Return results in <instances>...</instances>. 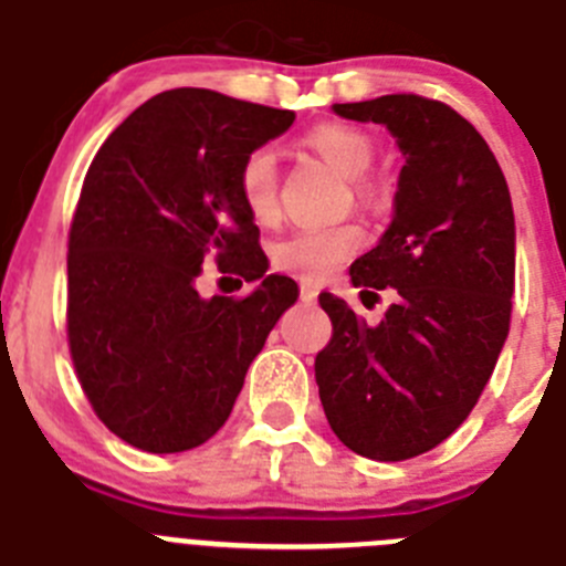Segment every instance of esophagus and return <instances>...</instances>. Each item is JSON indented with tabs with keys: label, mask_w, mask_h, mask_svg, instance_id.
Segmentation results:
<instances>
[{
	"label": "esophagus",
	"mask_w": 566,
	"mask_h": 566,
	"mask_svg": "<svg viewBox=\"0 0 566 566\" xmlns=\"http://www.w3.org/2000/svg\"><path fill=\"white\" fill-rule=\"evenodd\" d=\"M316 296H318V290H316V284H311V282H302L298 284V298H302V302H316Z\"/></svg>",
	"instance_id": "34e87169"
}]
</instances>
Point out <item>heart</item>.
I'll list each match as a JSON object with an SVG mask.
<instances>
[{"instance_id": "obj_1", "label": "heart", "mask_w": 566, "mask_h": 566, "mask_svg": "<svg viewBox=\"0 0 566 566\" xmlns=\"http://www.w3.org/2000/svg\"><path fill=\"white\" fill-rule=\"evenodd\" d=\"M298 145L307 154L318 156L324 165H331L336 174L347 176V188H350L356 205H361L365 210L381 208L385 190L367 174V167L373 165V156H376V145L361 127L347 125V122H322V125L311 127L298 139ZM235 193L255 224L268 228L276 222L279 176L273 156L264 150H253L235 174ZM361 244H365V235L356 224L302 228L270 248V264L284 273L302 276L304 282H324L333 270L353 259Z\"/></svg>"}]
</instances>
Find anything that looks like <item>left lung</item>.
I'll list each match as a JSON object with an SVG mask.
<instances>
[{"label": "left lung", "instance_id": "1", "mask_svg": "<svg viewBox=\"0 0 566 566\" xmlns=\"http://www.w3.org/2000/svg\"><path fill=\"white\" fill-rule=\"evenodd\" d=\"M333 111L387 125L405 167L392 224L350 268L361 293L392 287L396 302L367 327L344 298L318 296L333 324L316 356L318 396L353 453L416 459L464 424L510 333V190L488 142L444 102L390 93Z\"/></svg>", "mask_w": 566, "mask_h": 566}]
</instances>
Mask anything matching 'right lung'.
Here are the masks:
<instances>
[{"label":"right lung","mask_w":566,"mask_h":566,"mask_svg":"<svg viewBox=\"0 0 566 566\" xmlns=\"http://www.w3.org/2000/svg\"><path fill=\"white\" fill-rule=\"evenodd\" d=\"M293 113L176 87L136 107L87 167L67 233V347L102 424L145 453L205 444L298 287L268 270L235 193L255 147ZM205 261L244 297L201 300Z\"/></svg>","instance_id":"obj_1"}]
</instances>
